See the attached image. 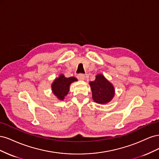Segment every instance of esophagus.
<instances>
[{
  "mask_svg": "<svg viewBox=\"0 0 159 159\" xmlns=\"http://www.w3.org/2000/svg\"><path fill=\"white\" fill-rule=\"evenodd\" d=\"M77 78H78V79L79 80L82 81V80H85V75L83 74H78V75H77Z\"/></svg>",
  "mask_w": 159,
  "mask_h": 159,
  "instance_id": "1",
  "label": "esophagus"
}]
</instances>
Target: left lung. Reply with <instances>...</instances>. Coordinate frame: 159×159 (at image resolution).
Returning <instances> with one entry per match:
<instances>
[{"label":"left lung","instance_id":"8db88e82","mask_svg":"<svg viewBox=\"0 0 159 159\" xmlns=\"http://www.w3.org/2000/svg\"><path fill=\"white\" fill-rule=\"evenodd\" d=\"M89 84L92 92V98L95 103L106 104L114 98V86L103 74H98L95 76V80Z\"/></svg>","mask_w":159,"mask_h":159}]
</instances>
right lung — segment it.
Segmentation results:
<instances>
[{
  "label": "right lung",
  "instance_id": "add662e5",
  "mask_svg": "<svg viewBox=\"0 0 159 159\" xmlns=\"http://www.w3.org/2000/svg\"><path fill=\"white\" fill-rule=\"evenodd\" d=\"M77 81L78 80L75 77L66 78L64 74H61L59 77L54 80L51 85L52 93L59 100L63 101L69 92L71 84Z\"/></svg>",
  "mask_w": 159,
  "mask_h": 159
}]
</instances>
